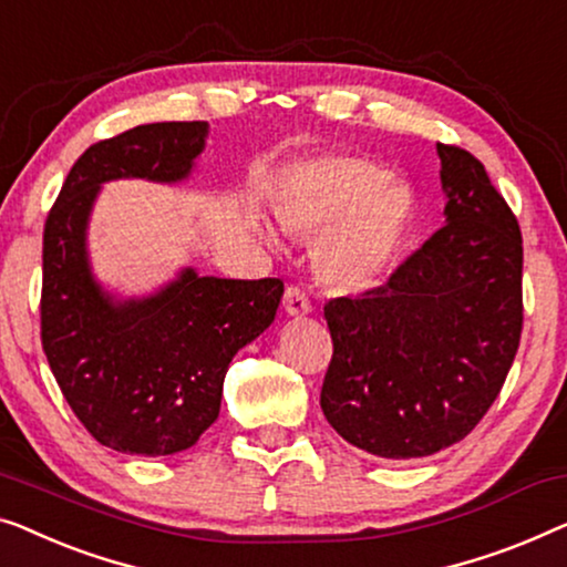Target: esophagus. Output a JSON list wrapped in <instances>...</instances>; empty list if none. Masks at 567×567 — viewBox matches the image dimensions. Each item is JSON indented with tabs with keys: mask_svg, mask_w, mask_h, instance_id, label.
Segmentation results:
<instances>
[{
	"mask_svg": "<svg viewBox=\"0 0 567 567\" xmlns=\"http://www.w3.org/2000/svg\"><path fill=\"white\" fill-rule=\"evenodd\" d=\"M284 309H286V315H289V317L299 319V317L309 315L311 301H309L307 293L297 289V286H289V289H286V293H284Z\"/></svg>",
	"mask_w": 567,
	"mask_h": 567,
	"instance_id": "obj_1",
	"label": "esophagus"
}]
</instances>
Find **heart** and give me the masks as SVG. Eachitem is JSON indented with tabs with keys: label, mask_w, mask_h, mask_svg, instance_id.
<instances>
[{
	"label": "heart",
	"mask_w": 567,
	"mask_h": 567,
	"mask_svg": "<svg viewBox=\"0 0 567 567\" xmlns=\"http://www.w3.org/2000/svg\"><path fill=\"white\" fill-rule=\"evenodd\" d=\"M274 212L286 233L316 237L315 270L334 291L363 293L396 264L412 227V192L379 163L327 153L293 163L278 182ZM274 240V235H266Z\"/></svg>",
	"instance_id": "obj_1"
}]
</instances>
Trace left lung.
<instances>
[{"label": "left lung", "instance_id": "left-lung-1", "mask_svg": "<svg viewBox=\"0 0 567 567\" xmlns=\"http://www.w3.org/2000/svg\"><path fill=\"white\" fill-rule=\"evenodd\" d=\"M445 227L358 299H332L322 412L350 445L412 461L461 442L522 338V233L478 158L440 145Z\"/></svg>", "mask_w": 567, "mask_h": 567}]
</instances>
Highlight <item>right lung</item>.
I'll return each mask as SVG.
<instances>
[{
	"mask_svg": "<svg viewBox=\"0 0 567 567\" xmlns=\"http://www.w3.org/2000/svg\"><path fill=\"white\" fill-rule=\"evenodd\" d=\"M207 122H155L89 147L45 219L40 338L79 422L127 455H176L217 420L237 350L266 332L281 278L237 281L186 266L143 297L94 276L89 219L120 178L182 184L207 145Z\"/></svg>",
	"mask_w": 567,
	"mask_h": 567,
	"instance_id": "right-lung-1",
	"label": "right lung"
}]
</instances>
